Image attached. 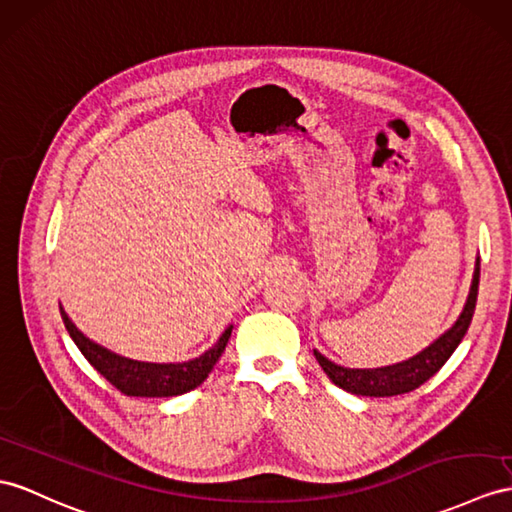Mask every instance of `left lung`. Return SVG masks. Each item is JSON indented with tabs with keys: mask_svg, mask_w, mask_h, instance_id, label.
<instances>
[{
	"mask_svg": "<svg viewBox=\"0 0 512 512\" xmlns=\"http://www.w3.org/2000/svg\"><path fill=\"white\" fill-rule=\"evenodd\" d=\"M478 284H480V258L476 260V269H473L471 289L467 295V302L463 313L458 315L454 326L445 330L439 339L432 341L426 350H421L413 358L402 360V363L376 367V369H350L332 363L321 352H315L317 363L326 371V376L339 386V389L354 393V395H367V397H391L415 391L426 380H430L436 371H439L447 358L454 354L456 347L463 341V336L469 330V323L476 310L478 302Z\"/></svg>",
	"mask_w": 512,
	"mask_h": 512,
	"instance_id": "left-lung-1",
	"label": "left lung"
}]
</instances>
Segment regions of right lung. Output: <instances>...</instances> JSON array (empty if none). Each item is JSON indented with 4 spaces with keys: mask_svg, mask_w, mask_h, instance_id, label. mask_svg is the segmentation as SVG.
Instances as JSON below:
<instances>
[{
    "mask_svg": "<svg viewBox=\"0 0 512 512\" xmlns=\"http://www.w3.org/2000/svg\"><path fill=\"white\" fill-rule=\"evenodd\" d=\"M60 315L62 321H65L69 336L73 343L78 345V350L84 354V358L89 360L112 386H117L121 393L132 397H173L193 391L195 386H199L208 378V373L217 365V360L221 358L223 350H226L234 328L228 326L210 350H206L202 356H197L193 360H184V363H143V360L119 356L106 350L104 345L91 341L89 336L76 328V323L69 319L62 306Z\"/></svg>",
    "mask_w": 512,
    "mask_h": 512,
    "instance_id": "1",
    "label": "right lung"
}]
</instances>
